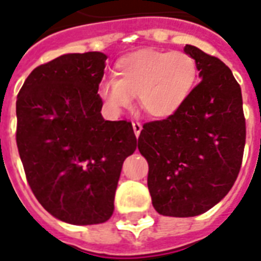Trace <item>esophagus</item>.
<instances>
[{
	"label": "esophagus",
	"mask_w": 261,
	"mask_h": 261,
	"mask_svg": "<svg viewBox=\"0 0 261 261\" xmlns=\"http://www.w3.org/2000/svg\"><path fill=\"white\" fill-rule=\"evenodd\" d=\"M133 130H134L135 137H139L141 131H142V124L138 122H133Z\"/></svg>",
	"instance_id": "1"
}]
</instances>
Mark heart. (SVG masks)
<instances>
[{"label":"heart","instance_id":"heart-1","mask_svg":"<svg viewBox=\"0 0 261 261\" xmlns=\"http://www.w3.org/2000/svg\"><path fill=\"white\" fill-rule=\"evenodd\" d=\"M118 79L102 80L98 96L112 114L131 107L135 96L149 116L168 119L181 110L198 79L195 59L182 51L142 48L115 65Z\"/></svg>","mask_w":261,"mask_h":261}]
</instances>
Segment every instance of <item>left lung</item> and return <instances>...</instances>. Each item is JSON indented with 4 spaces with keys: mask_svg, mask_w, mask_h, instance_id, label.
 I'll return each instance as SVG.
<instances>
[{
    "mask_svg": "<svg viewBox=\"0 0 261 261\" xmlns=\"http://www.w3.org/2000/svg\"><path fill=\"white\" fill-rule=\"evenodd\" d=\"M184 53L202 81L177 114L143 124L138 138L153 207L178 218L203 214L226 196L245 146L243 96L231 70L198 47L186 44Z\"/></svg>",
    "mask_w": 261,
    "mask_h": 261,
    "instance_id": "8db88e82",
    "label": "left lung"
}]
</instances>
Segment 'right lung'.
Wrapping results in <instances>:
<instances>
[{"instance_id":"1","label":"right lung","mask_w":261,"mask_h":261,"mask_svg":"<svg viewBox=\"0 0 261 261\" xmlns=\"http://www.w3.org/2000/svg\"><path fill=\"white\" fill-rule=\"evenodd\" d=\"M107 55L63 54L32 70L16 101L18 153L39 203L59 221L111 218L124 160L137 149L131 123L101 115Z\"/></svg>"}]
</instances>
